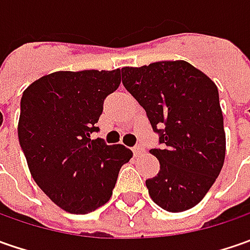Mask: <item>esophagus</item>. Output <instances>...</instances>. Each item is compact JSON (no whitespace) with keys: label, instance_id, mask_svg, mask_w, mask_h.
Masks as SVG:
<instances>
[{"label":"esophagus","instance_id":"esophagus-1","mask_svg":"<svg viewBox=\"0 0 250 250\" xmlns=\"http://www.w3.org/2000/svg\"><path fill=\"white\" fill-rule=\"evenodd\" d=\"M143 150L145 149H143V146H142V145H136V146L132 149V151H133V154H135V156H138V154H140Z\"/></svg>","mask_w":250,"mask_h":250}]
</instances>
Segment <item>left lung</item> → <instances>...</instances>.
<instances>
[{
    "mask_svg": "<svg viewBox=\"0 0 250 250\" xmlns=\"http://www.w3.org/2000/svg\"><path fill=\"white\" fill-rule=\"evenodd\" d=\"M125 89L145 108L159 133L156 177L146 181L161 208L179 213L205 197L226 159V132L214 82L187 61L122 68Z\"/></svg>",
    "mask_w": 250,
    "mask_h": 250,
    "instance_id": "8db88e82",
    "label": "left lung"
}]
</instances>
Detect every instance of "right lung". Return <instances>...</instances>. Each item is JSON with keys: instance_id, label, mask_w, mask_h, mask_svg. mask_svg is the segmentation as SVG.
Here are the masks:
<instances>
[{"instance_id": "1", "label": "right lung", "mask_w": 250, "mask_h": 250, "mask_svg": "<svg viewBox=\"0 0 250 250\" xmlns=\"http://www.w3.org/2000/svg\"><path fill=\"white\" fill-rule=\"evenodd\" d=\"M120 83L121 69L60 71L22 94L18 136L30 174L68 213L86 214L105 205L121 167L132 157L122 145L91 139L105 97Z\"/></svg>"}]
</instances>
